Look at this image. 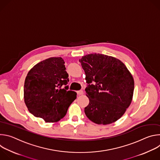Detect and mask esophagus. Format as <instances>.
<instances>
[{"label": "esophagus", "instance_id": "1", "mask_svg": "<svg viewBox=\"0 0 160 160\" xmlns=\"http://www.w3.org/2000/svg\"><path fill=\"white\" fill-rule=\"evenodd\" d=\"M77 94L78 95V96H80V95H82L83 94V90H78V91H77Z\"/></svg>", "mask_w": 160, "mask_h": 160}]
</instances>
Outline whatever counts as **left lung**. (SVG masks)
Segmentation results:
<instances>
[{"label": "left lung", "mask_w": 160, "mask_h": 160, "mask_svg": "<svg viewBox=\"0 0 160 160\" xmlns=\"http://www.w3.org/2000/svg\"><path fill=\"white\" fill-rule=\"evenodd\" d=\"M79 61L88 84L85 92L89 104L84 109L87 117L98 125L117 121L132 100V75L120 60L112 56L90 54Z\"/></svg>", "instance_id": "obj_1"}]
</instances>
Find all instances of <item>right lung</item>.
<instances>
[{
    "label": "right lung",
    "instance_id": "obj_1",
    "mask_svg": "<svg viewBox=\"0 0 160 160\" xmlns=\"http://www.w3.org/2000/svg\"><path fill=\"white\" fill-rule=\"evenodd\" d=\"M69 82L64 61L61 57L50 58L35 65L29 71L24 85V99L29 111L45 122L62 119L77 93L68 90Z\"/></svg>",
    "mask_w": 160,
    "mask_h": 160
}]
</instances>
